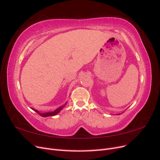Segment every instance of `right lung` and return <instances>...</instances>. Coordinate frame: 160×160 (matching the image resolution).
<instances>
[{
	"mask_svg": "<svg viewBox=\"0 0 160 160\" xmlns=\"http://www.w3.org/2000/svg\"><path fill=\"white\" fill-rule=\"evenodd\" d=\"M65 106V105H64ZM64 106H60V108H58V109H56L55 111H54V112H47V113H44V114H40V113H39L37 110H35V109H34V108H32V109L33 110H34L36 112H37L38 114H39V115H40L41 116H42V117H47V116H55V115H56L58 114V113L62 109V108L64 107Z\"/></svg>",
	"mask_w": 160,
	"mask_h": 160,
	"instance_id": "obj_1",
	"label": "right lung"
}]
</instances>
